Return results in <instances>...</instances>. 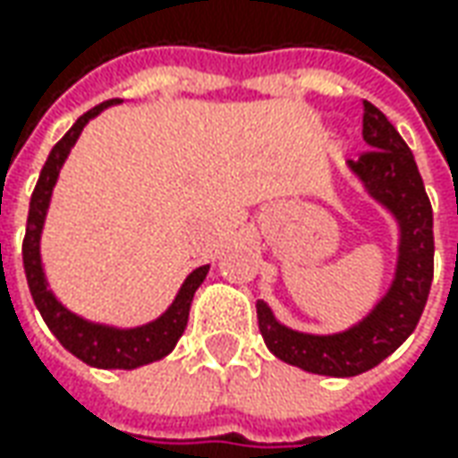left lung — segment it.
Segmentation results:
<instances>
[{"label":"left lung","mask_w":458,"mask_h":458,"mask_svg":"<svg viewBox=\"0 0 458 458\" xmlns=\"http://www.w3.org/2000/svg\"><path fill=\"white\" fill-rule=\"evenodd\" d=\"M361 106V137L369 150L349 160V167L400 226L390 291L360 324L328 336L293 331L275 318L265 301H257L259 334L275 357L326 377H354L387 360L415 331L433 280V208L413 152L375 104L364 101Z\"/></svg>","instance_id":"1"}]
</instances>
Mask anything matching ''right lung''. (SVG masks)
Wrapping results in <instances>:
<instances>
[{
	"label": "right lung",
	"mask_w": 458,
	"mask_h": 458,
	"mask_svg": "<svg viewBox=\"0 0 458 458\" xmlns=\"http://www.w3.org/2000/svg\"><path fill=\"white\" fill-rule=\"evenodd\" d=\"M119 104L116 98L104 101L94 109H89L86 114L76 119V124L63 134V140L50 150L45 160L38 185L32 191L30 199V214H27L25 242H22V262H25V275L32 301L45 318L47 328L55 334V339L81 361L98 367V369H134L142 364H150L167 357L178 339L183 336L185 324H188V310L193 293L199 291L203 277L208 273V265L196 267L193 273L185 277L183 288L178 291L173 306L167 308L160 318H155L152 324L137 326V328H114V326H101L83 321L76 313H71L68 308H63L55 295L47 291L43 273V259H40V232H43L45 214L50 206V196L58 181L63 163L68 157L71 148L76 145L81 130L89 124V119H94L98 112H104L106 106Z\"/></svg>",
	"instance_id": "obj_1"
}]
</instances>
